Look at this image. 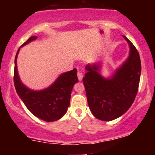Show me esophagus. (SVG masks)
Segmentation results:
<instances>
[{
    "label": "esophagus",
    "instance_id": "obj_1",
    "mask_svg": "<svg viewBox=\"0 0 155 155\" xmlns=\"http://www.w3.org/2000/svg\"><path fill=\"white\" fill-rule=\"evenodd\" d=\"M77 76H78V79H79V81H81L83 79V75L81 72H78L77 73Z\"/></svg>",
    "mask_w": 155,
    "mask_h": 155
}]
</instances>
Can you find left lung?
Instances as JSON below:
<instances>
[{"mask_svg": "<svg viewBox=\"0 0 155 155\" xmlns=\"http://www.w3.org/2000/svg\"><path fill=\"white\" fill-rule=\"evenodd\" d=\"M129 45V56L108 77L101 74V64H87L83 78L88 106L94 117L111 121L124 114L132 106L138 90L141 64L134 45L122 35Z\"/></svg>", "mask_w": 155, "mask_h": 155, "instance_id": "obj_1", "label": "left lung"}]
</instances>
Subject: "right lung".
I'll return each instance as SVG.
<instances>
[{"mask_svg": "<svg viewBox=\"0 0 155 155\" xmlns=\"http://www.w3.org/2000/svg\"><path fill=\"white\" fill-rule=\"evenodd\" d=\"M37 36H31L21 47L35 40ZM20 48L15 60V86L19 97L28 109L40 120L54 122L61 119L66 114L70 106L71 95L74 84L78 82L77 70L61 74L50 86L41 90L28 88L22 82L17 71V60Z\"/></svg>", "mask_w": 155, "mask_h": 155, "instance_id": "add662e5", "label": "right lung"}]
</instances>
